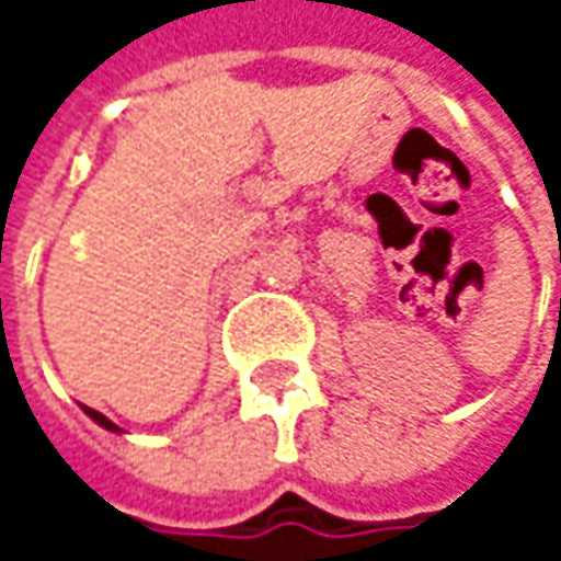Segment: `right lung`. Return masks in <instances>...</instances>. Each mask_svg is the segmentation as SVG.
Segmentation results:
<instances>
[{"label": "right lung", "instance_id": "right-lung-1", "mask_svg": "<svg viewBox=\"0 0 561 561\" xmlns=\"http://www.w3.org/2000/svg\"><path fill=\"white\" fill-rule=\"evenodd\" d=\"M83 412H87L90 419L96 421L99 427H105V431H112V434H124V431H121V427H118V424H115V421H108V419H105V415H102V412H96V409H90V405H83Z\"/></svg>", "mask_w": 561, "mask_h": 561}]
</instances>
